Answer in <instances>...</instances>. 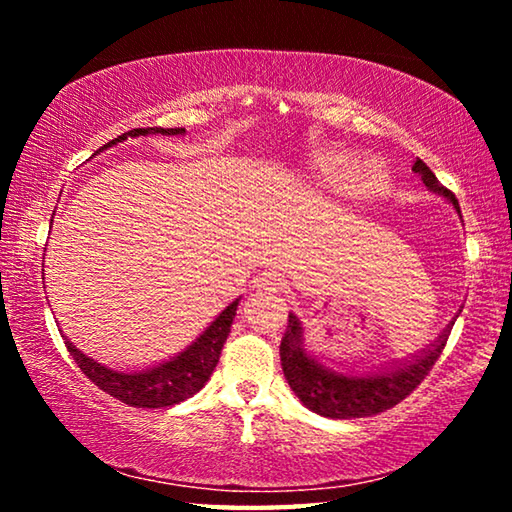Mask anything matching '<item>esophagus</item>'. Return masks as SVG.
<instances>
[{
  "instance_id": "1",
  "label": "esophagus",
  "mask_w": 512,
  "mask_h": 512,
  "mask_svg": "<svg viewBox=\"0 0 512 512\" xmlns=\"http://www.w3.org/2000/svg\"><path fill=\"white\" fill-rule=\"evenodd\" d=\"M282 287H284V277H282L280 271H264L255 280V289L257 291H273V293H277V291H282Z\"/></svg>"
}]
</instances>
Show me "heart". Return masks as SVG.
I'll return each mask as SVG.
<instances>
[{"label": "heart", "instance_id": "b5f03b06", "mask_svg": "<svg viewBox=\"0 0 512 512\" xmlns=\"http://www.w3.org/2000/svg\"><path fill=\"white\" fill-rule=\"evenodd\" d=\"M354 162V153L348 149H341V146L334 144H323L316 146L314 151L307 153L305 160V171L311 180V185L320 192H336L343 185L345 176ZM352 176L359 180V185H354L352 196L359 198H372L381 194V189L388 183V173L384 164L377 160H359L352 167Z\"/></svg>", "mask_w": 512, "mask_h": 512}]
</instances>
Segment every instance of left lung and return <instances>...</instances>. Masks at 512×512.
Instances as JSON below:
<instances>
[{
    "label": "left lung",
    "instance_id": "1",
    "mask_svg": "<svg viewBox=\"0 0 512 512\" xmlns=\"http://www.w3.org/2000/svg\"><path fill=\"white\" fill-rule=\"evenodd\" d=\"M413 173H418L429 192L443 196L454 207L456 214L461 216L456 196L438 183V178L433 176L427 164L418 160L413 164ZM456 318L458 316L449 320V325L427 348L413 352L400 361H388L379 363V366L354 370L334 368L316 357L307 348L302 320L296 314H289L287 332H284L280 343L284 377H287L291 391L298 395V400L309 411L323 415V418L352 420L377 415L386 409H393L397 402H402L420 384L433 366V361L443 352Z\"/></svg>",
    "mask_w": 512,
    "mask_h": 512
}]
</instances>
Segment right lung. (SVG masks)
Wrapping results in <instances>:
<instances>
[{
	"instance_id": "right-lung-1",
	"label": "right lung",
	"mask_w": 512,
	"mask_h": 512,
	"mask_svg": "<svg viewBox=\"0 0 512 512\" xmlns=\"http://www.w3.org/2000/svg\"><path fill=\"white\" fill-rule=\"evenodd\" d=\"M155 133L185 135L187 131L185 128H133V131L119 135L117 140L108 142L103 149H108V146L117 142H124L128 137ZM239 300L241 296L232 300L185 350L146 368H112L108 363H101L99 359H94L90 354L76 348L65 334L63 341L69 354H72L74 361L79 363V368L85 372V377L92 379L101 391L117 397L119 402L128 406H137V409H162V406H173L189 400L212 377L216 363H219L223 343L230 334V325L237 314Z\"/></svg>"
}]
</instances>
